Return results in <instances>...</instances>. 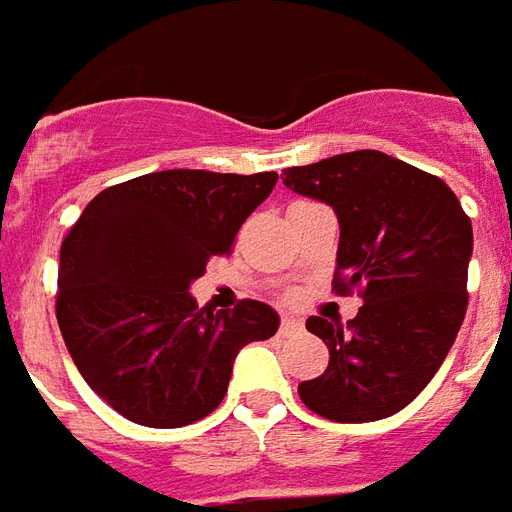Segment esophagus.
I'll use <instances>...</instances> for the list:
<instances>
[{"instance_id": "esophagus-1", "label": "esophagus", "mask_w": 512, "mask_h": 512, "mask_svg": "<svg viewBox=\"0 0 512 512\" xmlns=\"http://www.w3.org/2000/svg\"><path fill=\"white\" fill-rule=\"evenodd\" d=\"M300 328H303V322L295 320V317H284L281 320V336H295V333H300Z\"/></svg>"}]
</instances>
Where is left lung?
I'll use <instances>...</instances> for the list:
<instances>
[{
    "label": "left lung",
    "mask_w": 512,
    "mask_h": 512,
    "mask_svg": "<svg viewBox=\"0 0 512 512\" xmlns=\"http://www.w3.org/2000/svg\"><path fill=\"white\" fill-rule=\"evenodd\" d=\"M284 184L336 212L333 289L358 286L364 297L347 325L306 320L331 361L297 386L300 400L331 422L386 419L422 394L455 344L469 303L471 220L438 176L383 151L286 168Z\"/></svg>",
    "instance_id": "8db88e82"
}]
</instances>
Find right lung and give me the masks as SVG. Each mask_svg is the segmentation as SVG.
I'll list each match as a JSON object with an SVG mask.
<instances>
[{"label":"right lung","mask_w":512,"mask_h":512,"mask_svg":"<svg viewBox=\"0 0 512 512\" xmlns=\"http://www.w3.org/2000/svg\"><path fill=\"white\" fill-rule=\"evenodd\" d=\"M278 173L159 170L99 192L60 248L57 322L90 389L129 422L184 427L223 402L234 358L275 308L212 314L190 286L273 192Z\"/></svg>","instance_id":"1"}]
</instances>
